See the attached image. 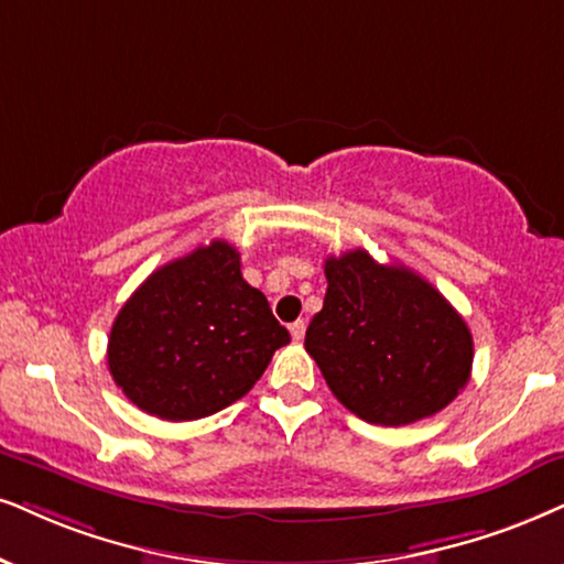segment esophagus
I'll list each match as a JSON object with an SVG mask.
<instances>
[{
  "instance_id": "34e87169",
  "label": "esophagus",
  "mask_w": 564,
  "mask_h": 564,
  "mask_svg": "<svg viewBox=\"0 0 564 564\" xmlns=\"http://www.w3.org/2000/svg\"><path fill=\"white\" fill-rule=\"evenodd\" d=\"M289 330H291V338H294V340H302V338H304V330H306L304 319H296V323H291V325H289Z\"/></svg>"
}]
</instances>
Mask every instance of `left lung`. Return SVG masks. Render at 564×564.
Instances as JSON below:
<instances>
[{"instance_id":"left-lung-1","label":"left lung","mask_w":564,"mask_h":564,"mask_svg":"<svg viewBox=\"0 0 564 564\" xmlns=\"http://www.w3.org/2000/svg\"><path fill=\"white\" fill-rule=\"evenodd\" d=\"M325 278L304 348L348 411L403 426L455 401L471 377L474 338L430 281L365 249L327 258Z\"/></svg>"}]
</instances>
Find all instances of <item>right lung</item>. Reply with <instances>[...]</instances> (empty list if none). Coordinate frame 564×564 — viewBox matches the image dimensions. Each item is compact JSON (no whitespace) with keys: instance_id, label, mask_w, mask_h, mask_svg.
<instances>
[{"instance_id":"right-lung-1","label":"right lung","mask_w":564,"mask_h":564,"mask_svg":"<svg viewBox=\"0 0 564 564\" xmlns=\"http://www.w3.org/2000/svg\"><path fill=\"white\" fill-rule=\"evenodd\" d=\"M291 335L239 252L216 239L145 278L111 325L109 372L130 401L166 422L210 416L252 390Z\"/></svg>"}]
</instances>
